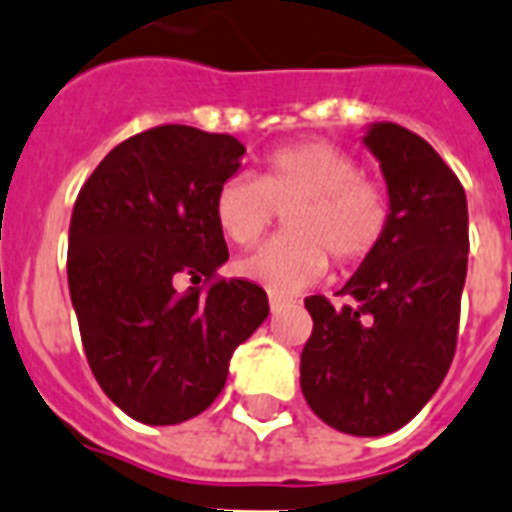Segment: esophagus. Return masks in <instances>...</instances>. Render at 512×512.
<instances>
[{
	"label": "esophagus",
	"instance_id": "obj_1",
	"mask_svg": "<svg viewBox=\"0 0 512 512\" xmlns=\"http://www.w3.org/2000/svg\"><path fill=\"white\" fill-rule=\"evenodd\" d=\"M270 313H278V310H284L286 305H289V299H284V297H276V294H270Z\"/></svg>",
	"mask_w": 512,
	"mask_h": 512
}]
</instances>
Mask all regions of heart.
Wrapping results in <instances>:
<instances>
[{
  "label": "heart",
  "mask_w": 512,
  "mask_h": 512,
  "mask_svg": "<svg viewBox=\"0 0 512 512\" xmlns=\"http://www.w3.org/2000/svg\"><path fill=\"white\" fill-rule=\"evenodd\" d=\"M286 213V234L239 260L244 278L273 294L315 284L336 263H360L389 228V199L347 152L326 141H299L263 157L260 173L234 176L215 194V220L228 242L249 247Z\"/></svg>",
  "instance_id": "heart-1"
}]
</instances>
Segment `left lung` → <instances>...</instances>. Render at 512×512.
I'll return each instance as SVG.
<instances>
[{"label":"left lung","instance_id":"1","mask_svg":"<svg viewBox=\"0 0 512 512\" xmlns=\"http://www.w3.org/2000/svg\"><path fill=\"white\" fill-rule=\"evenodd\" d=\"M363 144L378 160L389 228L342 286L350 302L305 299L313 334L299 386L313 413L352 436L402 429L434 397L458 342L468 270V202L429 141L397 123H371Z\"/></svg>","mask_w":512,"mask_h":512}]
</instances>
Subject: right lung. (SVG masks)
Instances as JSON below:
<instances>
[{
  "label": "right lung",
  "mask_w": 512,
  "mask_h": 512,
  "mask_svg": "<svg viewBox=\"0 0 512 512\" xmlns=\"http://www.w3.org/2000/svg\"><path fill=\"white\" fill-rule=\"evenodd\" d=\"M244 144L191 126L136 134L99 162L73 207L68 286L102 392L147 426L213 405L231 355L268 318V294L213 278L228 260L215 194L242 168Z\"/></svg>",
  "instance_id": "1"
}]
</instances>
